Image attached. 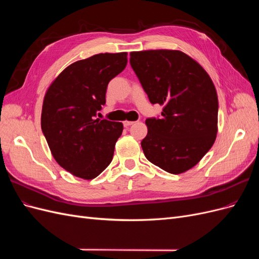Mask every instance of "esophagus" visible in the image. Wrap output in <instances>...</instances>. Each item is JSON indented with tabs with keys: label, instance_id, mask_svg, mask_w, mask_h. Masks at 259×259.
Segmentation results:
<instances>
[{
	"label": "esophagus",
	"instance_id": "34e87169",
	"mask_svg": "<svg viewBox=\"0 0 259 259\" xmlns=\"http://www.w3.org/2000/svg\"><path fill=\"white\" fill-rule=\"evenodd\" d=\"M133 124H134V122H133V121H124L123 122V125H124L125 127H128V126H131V125H133Z\"/></svg>",
	"mask_w": 259,
	"mask_h": 259
}]
</instances>
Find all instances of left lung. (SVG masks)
<instances>
[{
	"label": "left lung",
	"instance_id": "8db88e82",
	"mask_svg": "<svg viewBox=\"0 0 259 259\" xmlns=\"http://www.w3.org/2000/svg\"><path fill=\"white\" fill-rule=\"evenodd\" d=\"M131 66L151 104L163 106L148 117L145 156L167 173L190 169L213 146L218 98L213 81L197 61L180 51L132 52Z\"/></svg>",
	"mask_w": 259,
	"mask_h": 259
}]
</instances>
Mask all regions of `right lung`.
Returning <instances> with one entry per match:
<instances>
[{
	"instance_id": "right-lung-1",
	"label": "right lung",
	"mask_w": 259,
	"mask_h": 259,
	"mask_svg": "<svg viewBox=\"0 0 259 259\" xmlns=\"http://www.w3.org/2000/svg\"><path fill=\"white\" fill-rule=\"evenodd\" d=\"M127 64V53L97 54L67 67L45 94L41 127L61 167L93 179L111 163L123 124L96 119L108 83Z\"/></svg>"
}]
</instances>
